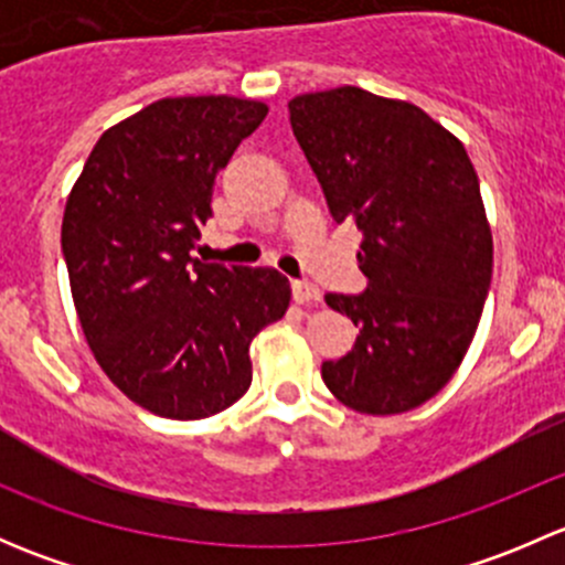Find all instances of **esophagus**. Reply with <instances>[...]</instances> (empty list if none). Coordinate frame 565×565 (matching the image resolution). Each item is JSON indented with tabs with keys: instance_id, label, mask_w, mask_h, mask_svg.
I'll list each match as a JSON object with an SVG mask.
<instances>
[{
	"instance_id": "obj_1",
	"label": "esophagus",
	"mask_w": 565,
	"mask_h": 565,
	"mask_svg": "<svg viewBox=\"0 0 565 565\" xmlns=\"http://www.w3.org/2000/svg\"><path fill=\"white\" fill-rule=\"evenodd\" d=\"M292 298L298 300L300 306H315L322 300V292H319L317 284H309V281H295L292 284Z\"/></svg>"
}]
</instances>
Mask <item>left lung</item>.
<instances>
[{
    "label": "left lung",
    "mask_w": 565,
    "mask_h": 565,
    "mask_svg": "<svg viewBox=\"0 0 565 565\" xmlns=\"http://www.w3.org/2000/svg\"><path fill=\"white\" fill-rule=\"evenodd\" d=\"M289 122L335 221L363 232V295H324L361 328L322 363L328 391L398 415L457 374L492 281V230L465 145L407 100L335 87L289 100Z\"/></svg>",
    "instance_id": "obj_1"
}]
</instances>
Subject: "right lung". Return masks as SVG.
Here are the masks:
<instances>
[{
	"instance_id": "add662e5",
	"label": "right lung",
	"mask_w": 565,
	"mask_h": 565,
	"mask_svg": "<svg viewBox=\"0 0 565 565\" xmlns=\"http://www.w3.org/2000/svg\"><path fill=\"white\" fill-rule=\"evenodd\" d=\"M267 117L232 95L163 98L111 125L73 182L62 254L106 377L161 418L199 420L248 391L250 339L292 289L273 267L191 259L215 174Z\"/></svg>"
}]
</instances>
